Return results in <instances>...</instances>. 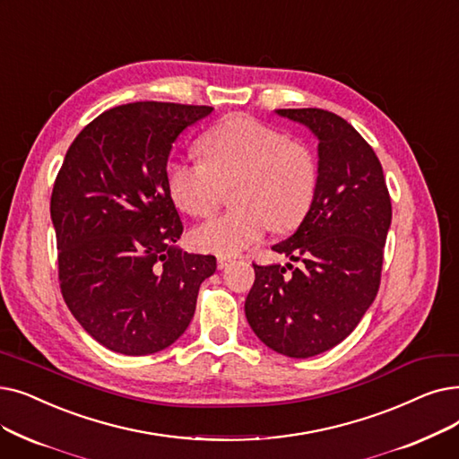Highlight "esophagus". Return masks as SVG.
<instances>
[{
	"label": "esophagus",
	"instance_id": "obj_1",
	"mask_svg": "<svg viewBox=\"0 0 459 459\" xmlns=\"http://www.w3.org/2000/svg\"><path fill=\"white\" fill-rule=\"evenodd\" d=\"M229 264H232V258L230 256H217V268L219 270H223V268H227Z\"/></svg>",
	"mask_w": 459,
	"mask_h": 459
}]
</instances>
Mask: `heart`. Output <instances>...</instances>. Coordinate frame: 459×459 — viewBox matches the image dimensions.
Returning <instances> with one entry per match:
<instances>
[{
	"label": "heart",
	"instance_id": "heart-1",
	"mask_svg": "<svg viewBox=\"0 0 459 459\" xmlns=\"http://www.w3.org/2000/svg\"><path fill=\"white\" fill-rule=\"evenodd\" d=\"M203 161H170L167 187L174 204L193 217H208L232 191L234 212L196 227V249L238 255L270 230L300 225L315 201L318 167L311 148L249 116L210 129L198 143Z\"/></svg>",
	"mask_w": 459,
	"mask_h": 459
}]
</instances>
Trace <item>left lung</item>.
Segmentation results:
<instances>
[{"mask_svg": "<svg viewBox=\"0 0 459 459\" xmlns=\"http://www.w3.org/2000/svg\"><path fill=\"white\" fill-rule=\"evenodd\" d=\"M277 114L316 134L318 184L300 227L272 247L300 264H253L246 316L272 351L309 358L342 343L375 300L392 203L381 161L347 119L323 108Z\"/></svg>", "mask_w": 459, "mask_h": 459, "instance_id": "left-lung-1", "label": "left lung"}]
</instances>
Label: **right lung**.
I'll list each match as a JSON object with an SVG mask.
<instances>
[{"instance_id": "right-lung-1", "label": "right lung", "mask_w": 459, "mask_h": 459, "mask_svg": "<svg viewBox=\"0 0 459 459\" xmlns=\"http://www.w3.org/2000/svg\"><path fill=\"white\" fill-rule=\"evenodd\" d=\"M212 110L114 107L76 134L56 176L59 289L81 326L114 352L146 356L172 345L217 268L212 255L174 247L184 225L167 187L172 143Z\"/></svg>"}]
</instances>
